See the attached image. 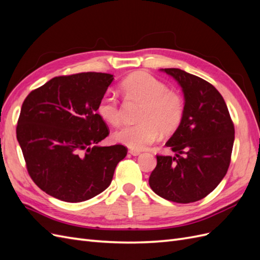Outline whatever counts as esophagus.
I'll return each instance as SVG.
<instances>
[{
    "instance_id": "1",
    "label": "esophagus",
    "mask_w": 260,
    "mask_h": 260,
    "mask_svg": "<svg viewBox=\"0 0 260 260\" xmlns=\"http://www.w3.org/2000/svg\"><path fill=\"white\" fill-rule=\"evenodd\" d=\"M129 153L132 155V156H139L141 154L140 151H136V149H130Z\"/></svg>"
}]
</instances>
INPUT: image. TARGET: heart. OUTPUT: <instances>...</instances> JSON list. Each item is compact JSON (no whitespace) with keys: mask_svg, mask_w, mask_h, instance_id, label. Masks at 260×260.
<instances>
[{"mask_svg":"<svg viewBox=\"0 0 260 260\" xmlns=\"http://www.w3.org/2000/svg\"><path fill=\"white\" fill-rule=\"evenodd\" d=\"M120 90L125 101L140 102L142 107L137 118L139 123L124 125L114 133L116 142L142 151L155 142L159 133L168 136L179 128L184 113L183 100L161 81L146 73H135L122 80ZM98 114L112 125L122 120L119 102L111 94L102 96Z\"/></svg>","mask_w":260,"mask_h":260,"instance_id":"1","label":"heart"}]
</instances>
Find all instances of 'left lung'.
Returning a JSON list of instances; mask_svg holds the SVG:
<instances>
[{
  "label": "left lung",
  "instance_id": "8db88e82",
  "mask_svg": "<svg viewBox=\"0 0 260 260\" xmlns=\"http://www.w3.org/2000/svg\"><path fill=\"white\" fill-rule=\"evenodd\" d=\"M184 96L179 128L167 141L175 156L157 155L148 183L160 198L180 204L200 201L217 187L229 168L234 125L221 94L202 78L165 68Z\"/></svg>",
  "mask_w": 260,
  "mask_h": 260
}]
</instances>
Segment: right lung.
<instances>
[{
  "mask_svg": "<svg viewBox=\"0 0 260 260\" xmlns=\"http://www.w3.org/2000/svg\"><path fill=\"white\" fill-rule=\"evenodd\" d=\"M111 74L55 77L29 93L17 123V140L34 182L55 199L88 201L111 184L123 145L100 146L108 136L98 104Z\"/></svg>",
  "mask_w": 260,
  "mask_h": 260,
  "instance_id": "1",
  "label": "right lung"
}]
</instances>
